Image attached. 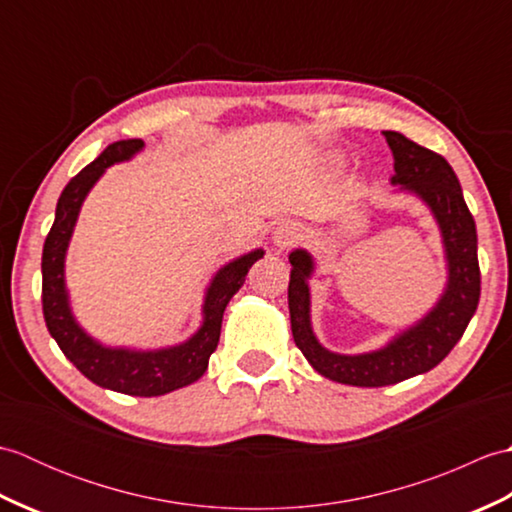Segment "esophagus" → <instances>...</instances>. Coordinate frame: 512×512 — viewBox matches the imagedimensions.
Returning a JSON list of instances; mask_svg holds the SVG:
<instances>
[{"label": "esophagus", "mask_w": 512, "mask_h": 512, "mask_svg": "<svg viewBox=\"0 0 512 512\" xmlns=\"http://www.w3.org/2000/svg\"><path fill=\"white\" fill-rule=\"evenodd\" d=\"M301 226L297 222H281L275 233H273V244L279 248V250H288L290 246H295L299 239H301Z\"/></svg>", "instance_id": "esophagus-1"}]
</instances>
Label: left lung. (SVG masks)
I'll list each match as a JSON object with an SVG mask.
<instances>
[{"instance_id":"left-lung-1","label":"left lung","mask_w":512,"mask_h":512,"mask_svg":"<svg viewBox=\"0 0 512 512\" xmlns=\"http://www.w3.org/2000/svg\"><path fill=\"white\" fill-rule=\"evenodd\" d=\"M394 154V178L429 206L438 220L449 262L447 290L427 317L398 334L383 350L369 354H334L317 341L310 325L312 257L306 250L290 253L288 308L292 336L310 365L325 378L356 387H385L429 372L444 361L469 325L480 303V262H477L475 220L464 202L451 165L436 151L420 147L398 132H383Z\"/></svg>"}]
</instances>
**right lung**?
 <instances>
[{
  "label": "right lung",
  "mask_w": 512,
  "mask_h": 512,
  "mask_svg": "<svg viewBox=\"0 0 512 512\" xmlns=\"http://www.w3.org/2000/svg\"><path fill=\"white\" fill-rule=\"evenodd\" d=\"M140 149H143V140H118L65 184L57 202L54 224L46 237V244H43L41 303L43 319H46L52 339L57 341L61 352L70 358V363L85 378H90L99 387L121 391L127 396L151 398L187 387L206 372L209 356L215 352L217 341H220L222 317L228 301L244 286L250 266L259 257H264V250L259 248L235 259L213 277L202 308V328L187 343L151 352L123 350V347H105L96 343L92 336L79 328V323L74 321L70 312L63 279L65 250H68L81 204L94 187V182L103 176L107 167L114 165V162L129 160Z\"/></svg>",
  "instance_id": "obj_1"
}]
</instances>
